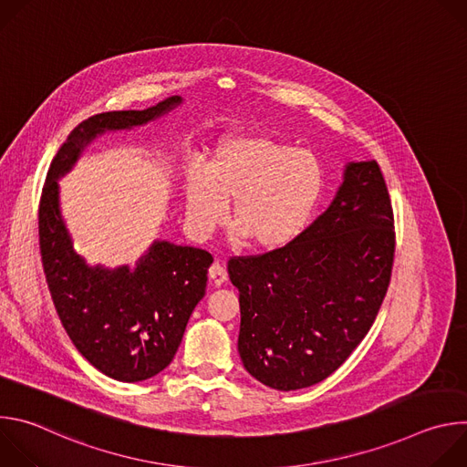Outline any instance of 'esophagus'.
I'll use <instances>...</instances> for the list:
<instances>
[{"mask_svg":"<svg viewBox=\"0 0 467 467\" xmlns=\"http://www.w3.org/2000/svg\"><path fill=\"white\" fill-rule=\"evenodd\" d=\"M211 281L214 286H222L227 281V272L223 268V264H220L218 260L211 265Z\"/></svg>","mask_w":467,"mask_h":467,"instance_id":"1","label":"esophagus"}]
</instances>
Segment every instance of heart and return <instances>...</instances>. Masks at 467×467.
<instances>
[{
  "instance_id": "b5f03b06",
  "label": "heart",
  "mask_w": 467,
  "mask_h": 467,
  "mask_svg": "<svg viewBox=\"0 0 467 467\" xmlns=\"http://www.w3.org/2000/svg\"><path fill=\"white\" fill-rule=\"evenodd\" d=\"M323 192L319 161L268 135H234L211 153L207 170L193 166L184 184L186 218L211 234L227 218L256 249H277L306 227Z\"/></svg>"
}]
</instances>
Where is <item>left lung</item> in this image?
<instances>
[{
	"label": "left lung",
	"instance_id": "8db88e82",
	"mask_svg": "<svg viewBox=\"0 0 467 467\" xmlns=\"http://www.w3.org/2000/svg\"><path fill=\"white\" fill-rule=\"evenodd\" d=\"M395 256L393 209L375 161L349 162L330 207L290 244L229 260L240 294L238 353L290 391L335 373L371 328Z\"/></svg>",
	"mask_w": 467,
	"mask_h": 467
}]
</instances>
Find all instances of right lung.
<instances>
[{"label": "right lung", "mask_w": 467, "mask_h": 467, "mask_svg": "<svg viewBox=\"0 0 467 467\" xmlns=\"http://www.w3.org/2000/svg\"><path fill=\"white\" fill-rule=\"evenodd\" d=\"M179 103L173 96L146 110L101 112L81 121L53 157L40 195V256L60 323L96 369L121 382L146 380L170 366L192 310L205 296L214 258L205 249L155 242L135 270L90 268L72 247L55 179L101 132L148 123Z\"/></svg>", "instance_id": "obj_1"}]
</instances>
